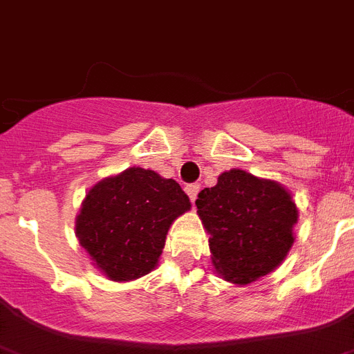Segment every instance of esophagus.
<instances>
[{
    "mask_svg": "<svg viewBox=\"0 0 354 354\" xmlns=\"http://www.w3.org/2000/svg\"><path fill=\"white\" fill-rule=\"evenodd\" d=\"M185 192L189 194V198H191L192 203H194L196 196H198V192H200V185H198V183H189V185L185 187Z\"/></svg>",
    "mask_w": 354,
    "mask_h": 354,
    "instance_id": "1",
    "label": "esophagus"
}]
</instances>
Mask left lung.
<instances>
[{
    "label": "left lung",
    "mask_w": 354,
    "mask_h": 354,
    "mask_svg": "<svg viewBox=\"0 0 354 354\" xmlns=\"http://www.w3.org/2000/svg\"><path fill=\"white\" fill-rule=\"evenodd\" d=\"M196 207L210 234L214 268L230 283L248 284L275 270L295 241L299 212L290 192L241 169L223 172Z\"/></svg>",
    "instance_id": "left-lung-1"
}]
</instances>
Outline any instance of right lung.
<instances>
[{
  "label": "right lung",
  "mask_w": 354,
  "mask_h": 354,
  "mask_svg": "<svg viewBox=\"0 0 354 354\" xmlns=\"http://www.w3.org/2000/svg\"><path fill=\"white\" fill-rule=\"evenodd\" d=\"M189 209V196L174 180L131 167L86 194L75 232L111 281H133L156 266L169 227Z\"/></svg>",
  "instance_id": "add662e5"
}]
</instances>
